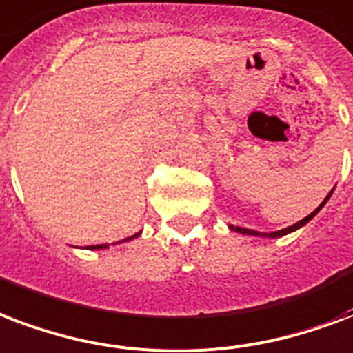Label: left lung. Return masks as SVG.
Masks as SVG:
<instances>
[{"label":"left lung","instance_id":"8db88e82","mask_svg":"<svg viewBox=\"0 0 353 353\" xmlns=\"http://www.w3.org/2000/svg\"><path fill=\"white\" fill-rule=\"evenodd\" d=\"M330 196H332V192H330V194H327L326 200L322 201V203H320V205L316 207V209H314L313 212H311V214H307L305 219H302V220H300V222H296V224L289 225V228H285V230H281V231H274V233H270V235H268V236H281V235H287V233H290V231H294V230H298V228H302L303 224H307L309 220L313 219L314 214H316V212H319L320 209L324 207V203H326V201L330 200ZM231 230H233V231H239V233H246V235H261V233H257V231L246 230V228H239V225H236V228H231Z\"/></svg>","mask_w":353,"mask_h":353}]
</instances>
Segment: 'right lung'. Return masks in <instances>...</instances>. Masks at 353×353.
<instances>
[{
	"mask_svg": "<svg viewBox=\"0 0 353 353\" xmlns=\"http://www.w3.org/2000/svg\"><path fill=\"white\" fill-rule=\"evenodd\" d=\"M133 236H129V239H133ZM129 239H125V241H129ZM101 248H107V244H94V246H90V250H101Z\"/></svg>",
	"mask_w": 353,
	"mask_h": 353,
	"instance_id": "1",
	"label": "right lung"
}]
</instances>
